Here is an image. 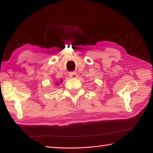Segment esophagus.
Wrapping results in <instances>:
<instances>
[{
    "instance_id": "1",
    "label": "esophagus",
    "mask_w": 153,
    "mask_h": 153,
    "mask_svg": "<svg viewBox=\"0 0 153 153\" xmlns=\"http://www.w3.org/2000/svg\"><path fill=\"white\" fill-rule=\"evenodd\" d=\"M70 77H72V78H76L77 77V74L76 72V71H73V72H71L70 73Z\"/></svg>"
}]
</instances>
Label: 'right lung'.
I'll use <instances>...</instances> for the list:
<instances>
[{
	"label": "right lung",
	"mask_w": 153,
	"mask_h": 153,
	"mask_svg": "<svg viewBox=\"0 0 153 153\" xmlns=\"http://www.w3.org/2000/svg\"><path fill=\"white\" fill-rule=\"evenodd\" d=\"M57 84H58V83H57Z\"/></svg>",
	"instance_id": "add662e5"
}]
</instances>
